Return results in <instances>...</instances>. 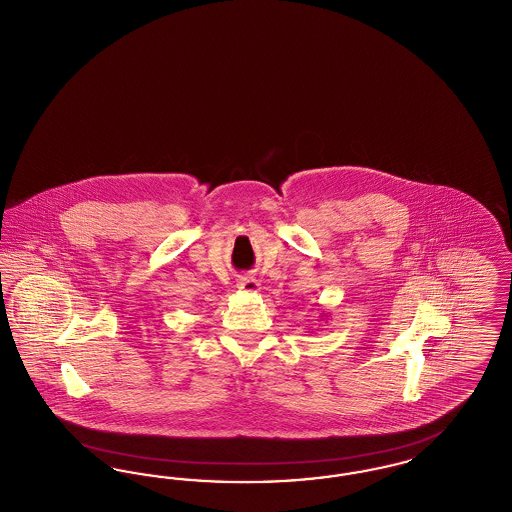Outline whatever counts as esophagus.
Returning <instances> with one entry per match:
<instances>
[{
	"label": "esophagus",
	"instance_id": "obj_1",
	"mask_svg": "<svg viewBox=\"0 0 512 512\" xmlns=\"http://www.w3.org/2000/svg\"><path fill=\"white\" fill-rule=\"evenodd\" d=\"M236 288H238L240 292L257 293L261 290V282H259L257 278H253V276H240Z\"/></svg>",
	"mask_w": 512,
	"mask_h": 512
}]
</instances>
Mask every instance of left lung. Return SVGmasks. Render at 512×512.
Segmentation results:
<instances>
[{"instance_id": "8db88e82", "label": "left lung", "mask_w": 512, "mask_h": 512, "mask_svg": "<svg viewBox=\"0 0 512 512\" xmlns=\"http://www.w3.org/2000/svg\"><path fill=\"white\" fill-rule=\"evenodd\" d=\"M322 317H324V313H322Z\"/></svg>"}]
</instances>
